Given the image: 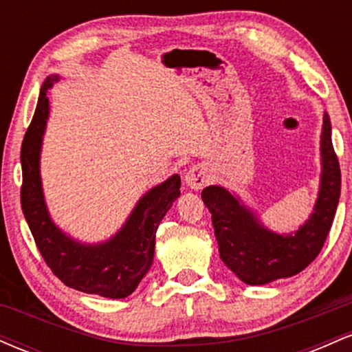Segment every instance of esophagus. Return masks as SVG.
Listing matches in <instances>:
<instances>
[{
	"mask_svg": "<svg viewBox=\"0 0 352 352\" xmlns=\"http://www.w3.org/2000/svg\"><path fill=\"white\" fill-rule=\"evenodd\" d=\"M210 182V170L205 164H199L190 167V170L185 173V184L192 190L204 188Z\"/></svg>",
	"mask_w": 352,
	"mask_h": 352,
	"instance_id": "1",
	"label": "esophagus"
}]
</instances>
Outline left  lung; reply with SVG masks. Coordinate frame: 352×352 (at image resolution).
Here are the masks:
<instances>
[{
  "mask_svg": "<svg viewBox=\"0 0 352 352\" xmlns=\"http://www.w3.org/2000/svg\"><path fill=\"white\" fill-rule=\"evenodd\" d=\"M341 195V170L324 112L321 131V185L313 213L296 232L274 233L227 188L210 185L201 200L212 213L220 258L246 285H266L298 274L321 252Z\"/></svg>",
  "mask_w": 352,
  "mask_h": 352,
  "instance_id": "1",
  "label": "left lung"
}]
</instances>
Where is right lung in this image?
Masks as SVG:
<instances>
[{
  "label": "right lung",
  "instance_id": "1",
  "mask_svg": "<svg viewBox=\"0 0 352 352\" xmlns=\"http://www.w3.org/2000/svg\"><path fill=\"white\" fill-rule=\"evenodd\" d=\"M59 76H50L39 92L33 120L21 145V208L39 253L51 272L69 288L104 298H125L135 292L151 270L155 252V232L165 213L180 197V177L148 190L137 201L122 228L102 243H80L51 220L44 201L39 157L50 116L47 91Z\"/></svg>",
  "mask_w": 352,
  "mask_h": 352
}]
</instances>
